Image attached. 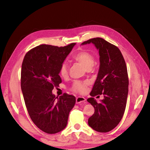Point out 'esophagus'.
<instances>
[{
  "mask_svg": "<svg viewBox=\"0 0 150 150\" xmlns=\"http://www.w3.org/2000/svg\"><path fill=\"white\" fill-rule=\"evenodd\" d=\"M86 101V98L83 97H77L76 98V103L80 104V103H84Z\"/></svg>",
  "mask_w": 150,
  "mask_h": 150,
  "instance_id": "34e87169",
  "label": "esophagus"
}]
</instances>
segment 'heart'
<instances>
[{"label":"heart","mask_w":150,"mask_h":150,"mask_svg":"<svg viewBox=\"0 0 150 150\" xmlns=\"http://www.w3.org/2000/svg\"><path fill=\"white\" fill-rule=\"evenodd\" d=\"M73 60L77 61L83 66L84 68L87 70H90L94 66L95 64V59L92 54L87 51H81L76 55L73 56ZM68 73V66L66 62H63L60 66L59 75L62 78H66ZM89 85V82L87 81H76L73 82L70 88L73 92L79 93H82L86 90L87 86Z\"/></svg>","instance_id":"1"}]
</instances>
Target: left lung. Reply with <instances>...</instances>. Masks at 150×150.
Here are the masks:
<instances>
[{
  "instance_id": "obj_1",
  "label": "left lung",
  "mask_w": 150,
  "mask_h": 150,
  "mask_svg": "<svg viewBox=\"0 0 150 150\" xmlns=\"http://www.w3.org/2000/svg\"><path fill=\"white\" fill-rule=\"evenodd\" d=\"M93 43L98 50L100 67L98 75L87 99L95 108L93 115L88 119L92 129L106 133L114 129L122 119L126 109L129 80L127 67L118 47L102 38L88 40L82 44ZM103 94L104 99L97 103L93 97Z\"/></svg>"
}]
</instances>
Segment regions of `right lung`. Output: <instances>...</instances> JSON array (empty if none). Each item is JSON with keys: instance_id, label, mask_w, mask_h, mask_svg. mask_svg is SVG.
Returning <instances> with one entry per match:
<instances>
[{"instance_id": "right-lung-1", "label": "right lung", "mask_w": 150, "mask_h": 150, "mask_svg": "<svg viewBox=\"0 0 150 150\" xmlns=\"http://www.w3.org/2000/svg\"><path fill=\"white\" fill-rule=\"evenodd\" d=\"M75 45H39L26 53L22 64L21 90L28 112L38 128L49 134L66 128L75 104L73 95L64 93L58 98L52 93L62 82L60 66Z\"/></svg>"}]
</instances>
